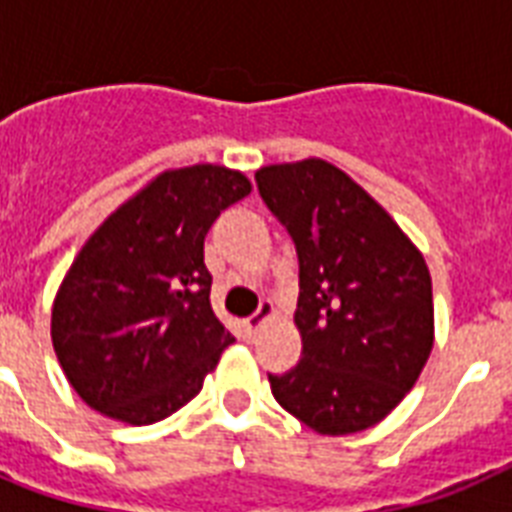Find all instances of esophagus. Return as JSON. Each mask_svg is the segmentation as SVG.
I'll return each mask as SVG.
<instances>
[{"label":"esophagus","mask_w":512,"mask_h":512,"mask_svg":"<svg viewBox=\"0 0 512 512\" xmlns=\"http://www.w3.org/2000/svg\"><path fill=\"white\" fill-rule=\"evenodd\" d=\"M273 313H276V311H273L271 300H263V303H260V308H257V311L252 313V316H249V319H247V332H249V335H257V332L263 329L265 321L271 319Z\"/></svg>","instance_id":"obj_1"}]
</instances>
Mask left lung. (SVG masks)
I'll use <instances>...</instances> for the list:
<instances>
[{
    "label": "left lung",
    "mask_w": 512,
    "mask_h": 512,
    "mask_svg": "<svg viewBox=\"0 0 512 512\" xmlns=\"http://www.w3.org/2000/svg\"><path fill=\"white\" fill-rule=\"evenodd\" d=\"M255 180L300 263L303 358L268 374L273 398L321 436L372 428L414 388L433 350L425 257L361 185L324 159L268 164Z\"/></svg>",
    "instance_id": "left-lung-1"
}]
</instances>
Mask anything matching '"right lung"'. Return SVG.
Returning <instances> with one entry per match:
<instances>
[{
    "instance_id": "right-lung-1",
    "label": "right lung",
    "mask_w": 512,
    "mask_h": 512,
    "mask_svg": "<svg viewBox=\"0 0 512 512\" xmlns=\"http://www.w3.org/2000/svg\"><path fill=\"white\" fill-rule=\"evenodd\" d=\"M252 191L239 170H167L84 241L52 303V348L95 412L154 425L185 406L233 335L209 305L204 236Z\"/></svg>"
}]
</instances>
